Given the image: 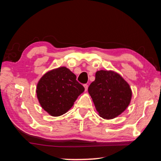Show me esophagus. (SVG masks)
Returning a JSON list of instances; mask_svg holds the SVG:
<instances>
[{
    "label": "esophagus",
    "instance_id": "esophagus-1",
    "mask_svg": "<svg viewBox=\"0 0 161 161\" xmlns=\"http://www.w3.org/2000/svg\"><path fill=\"white\" fill-rule=\"evenodd\" d=\"M84 89H85V91L87 90V89H88V84H84Z\"/></svg>",
    "mask_w": 161,
    "mask_h": 161
}]
</instances>
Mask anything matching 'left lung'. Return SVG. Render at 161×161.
<instances>
[{
    "label": "left lung",
    "instance_id": "1",
    "mask_svg": "<svg viewBox=\"0 0 161 161\" xmlns=\"http://www.w3.org/2000/svg\"><path fill=\"white\" fill-rule=\"evenodd\" d=\"M99 116L112 119L126 110L130 102L132 92L129 84L113 71L100 70L88 88Z\"/></svg>",
    "mask_w": 161,
    "mask_h": 161
}]
</instances>
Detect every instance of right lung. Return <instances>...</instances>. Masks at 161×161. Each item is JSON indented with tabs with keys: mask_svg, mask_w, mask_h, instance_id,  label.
<instances>
[{
	"mask_svg": "<svg viewBox=\"0 0 161 161\" xmlns=\"http://www.w3.org/2000/svg\"><path fill=\"white\" fill-rule=\"evenodd\" d=\"M76 75L65 67L49 71L37 84L36 93L42 108L53 116H59L69 110L84 87Z\"/></svg>",
	"mask_w": 161,
	"mask_h": 161,
	"instance_id": "add662e5",
	"label": "right lung"
}]
</instances>
